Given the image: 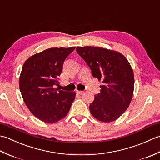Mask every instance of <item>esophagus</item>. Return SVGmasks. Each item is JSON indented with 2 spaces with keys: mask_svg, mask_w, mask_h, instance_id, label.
Listing matches in <instances>:
<instances>
[{
  "mask_svg": "<svg viewBox=\"0 0 160 160\" xmlns=\"http://www.w3.org/2000/svg\"><path fill=\"white\" fill-rule=\"evenodd\" d=\"M83 92H84L83 91H79V90H76V93H77L78 94H82Z\"/></svg>",
  "mask_w": 160,
  "mask_h": 160,
  "instance_id": "1",
  "label": "esophagus"
}]
</instances>
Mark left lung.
Masks as SVG:
<instances>
[{
    "instance_id": "8db88e82",
    "label": "left lung",
    "mask_w": 160,
    "mask_h": 160,
    "mask_svg": "<svg viewBox=\"0 0 160 160\" xmlns=\"http://www.w3.org/2000/svg\"><path fill=\"white\" fill-rule=\"evenodd\" d=\"M76 52L90 67L93 76L102 81L100 93L89 105L93 116L103 122L116 120L127 109L134 89V75L120 53L98 47H78Z\"/></svg>"
}]
</instances>
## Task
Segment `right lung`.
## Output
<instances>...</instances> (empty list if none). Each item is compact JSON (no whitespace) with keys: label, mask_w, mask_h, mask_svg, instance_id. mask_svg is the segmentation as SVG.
<instances>
[{"label":"right lung","mask_w":160,"mask_h":160,"mask_svg":"<svg viewBox=\"0 0 160 160\" xmlns=\"http://www.w3.org/2000/svg\"><path fill=\"white\" fill-rule=\"evenodd\" d=\"M76 47L49 48L24 63L19 78L20 93L31 113L46 123H55L67 115L76 93L54 89L59 85L64 61Z\"/></svg>","instance_id":"1"}]
</instances>
